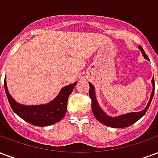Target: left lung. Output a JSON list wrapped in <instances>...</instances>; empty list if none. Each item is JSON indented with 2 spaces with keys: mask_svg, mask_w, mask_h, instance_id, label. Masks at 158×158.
I'll list each match as a JSON object with an SVG mask.
<instances>
[{
  "mask_svg": "<svg viewBox=\"0 0 158 158\" xmlns=\"http://www.w3.org/2000/svg\"><path fill=\"white\" fill-rule=\"evenodd\" d=\"M138 48L141 52L145 59L149 60V58H148V55L146 54L143 48L141 46H138ZM152 94H151L150 100L148 101V106H147L146 108L139 112H131V113H127V114H123V115H120L118 116L113 117V116H110V115H107L106 112L101 109L99 103L97 101L94 85H92L91 83H89V97H90L91 100H92L91 108H92L93 114H94V115L98 121L104 124V125L107 126V127H113V128H123V127H130L131 125H132L138 120H140L146 114V112L148 111L154 95V90H155L154 78H152Z\"/></svg>",
  "mask_w": 158,
  "mask_h": 158,
  "instance_id": "obj_1",
  "label": "left lung"
}]
</instances>
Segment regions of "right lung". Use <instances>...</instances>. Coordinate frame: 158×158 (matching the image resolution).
<instances>
[{
	"instance_id": "obj_1",
	"label": "right lung",
	"mask_w": 158,
	"mask_h": 158,
	"mask_svg": "<svg viewBox=\"0 0 158 158\" xmlns=\"http://www.w3.org/2000/svg\"><path fill=\"white\" fill-rule=\"evenodd\" d=\"M77 82L61 89L59 94L49 103L37 106H25L17 103L8 91L6 79L4 86L10 107L19 117L36 127H48L60 121L67 111L68 99L73 92Z\"/></svg>"
}]
</instances>
